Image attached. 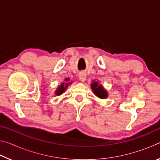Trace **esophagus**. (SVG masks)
I'll return each mask as SVG.
<instances>
[{
	"mask_svg": "<svg viewBox=\"0 0 160 160\" xmlns=\"http://www.w3.org/2000/svg\"><path fill=\"white\" fill-rule=\"evenodd\" d=\"M86 78H87V75L85 72H80L79 79L80 80L81 82H85V81L86 80Z\"/></svg>",
	"mask_w": 160,
	"mask_h": 160,
	"instance_id": "1",
	"label": "esophagus"
}]
</instances>
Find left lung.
Instances as JSON below:
<instances>
[{
	"label": "left lung",
	"mask_w": 160,
	"mask_h": 160,
	"mask_svg": "<svg viewBox=\"0 0 160 160\" xmlns=\"http://www.w3.org/2000/svg\"><path fill=\"white\" fill-rule=\"evenodd\" d=\"M90 87L94 95L97 96L98 98L104 99H107L108 96H109L108 92L107 91L106 89H104V87L101 84H99V81L92 80V81Z\"/></svg>",
	"instance_id": "8db88e82"
}]
</instances>
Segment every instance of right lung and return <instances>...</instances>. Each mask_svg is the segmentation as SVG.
<instances>
[{
  "label": "right lung",
  "mask_w": 160,
  "mask_h": 160,
  "mask_svg": "<svg viewBox=\"0 0 160 160\" xmlns=\"http://www.w3.org/2000/svg\"><path fill=\"white\" fill-rule=\"evenodd\" d=\"M72 82H70V78H65V82H62L59 85L55 91V94L56 96H60L62 94L65 92V91L67 90V88L71 85Z\"/></svg>",
  "instance_id": "1"
}]
</instances>
